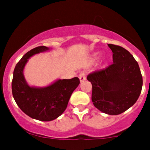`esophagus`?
<instances>
[{"mask_svg": "<svg viewBox=\"0 0 150 150\" xmlns=\"http://www.w3.org/2000/svg\"><path fill=\"white\" fill-rule=\"evenodd\" d=\"M79 79H80V82H83V81H85L86 80V75H85V72H81L80 73V75H79Z\"/></svg>", "mask_w": 150, "mask_h": 150, "instance_id": "34e87169", "label": "esophagus"}]
</instances>
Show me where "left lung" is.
<instances>
[{"instance_id":"1","label":"left lung","mask_w":150,"mask_h":150,"mask_svg":"<svg viewBox=\"0 0 150 150\" xmlns=\"http://www.w3.org/2000/svg\"><path fill=\"white\" fill-rule=\"evenodd\" d=\"M113 64L87 75L92 83L93 104L101 112L118 115L137 101L142 91V76L138 63L124 48L108 44Z\"/></svg>"}]
</instances>
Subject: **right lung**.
Wrapping results in <instances>:
<instances>
[{
    "label": "right lung",
    "instance_id": "1",
    "mask_svg": "<svg viewBox=\"0 0 150 150\" xmlns=\"http://www.w3.org/2000/svg\"><path fill=\"white\" fill-rule=\"evenodd\" d=\"M44 46L30 50L17 63L13 72L12 92L15 102L25 114L34 119L51 121L64 112L73 91L80 84L78 77L58 80L47 87H30L23 70L31 56L49 51Z\"/></svg>",
    "mask_w": 150,
    "mask_h": 150
}]
</instances>
